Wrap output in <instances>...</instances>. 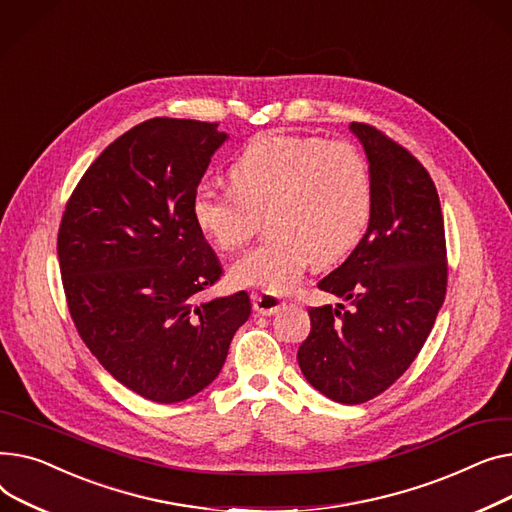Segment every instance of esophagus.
I'll return each instance as SVG.
<instances>
[{
  "instance_id": "1",
  "label": "esophagus",
  "mask_w": 512,
  "mask_h": 512,
  "mask_svg": "<svg viewBox=\"0 0 512 512\" xmlns=\"http://www.w3.org/2000/svg\"><path fill=\"white\" fill-rule=\"evenodd\" d=\"M252 306H254V312L260 316H273L283 308V302L277 295L252 293Z\"/></svg>"
}]
</instances>
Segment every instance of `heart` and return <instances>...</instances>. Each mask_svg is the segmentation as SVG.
Segmentation results:
<instances>
[{
	"mask_svg": "<svg viewBox=\"0 0 512 512\" xmlns=\"http://www.w3.org/2000/svg\"><path fill=\"white\" fill-rule=\"evenodd\" d=\"M231 188L202 186L192 219L223 252L242 250L266 215L268 235L237 260L231 279L270 295L291 291L310 264L347 256L372 217V177L359 150L343 140L260 136L229 167Z\"/></svg>",
	"mask_w": 512,
	"mask_h": 512,
	"instance_id": "1",
	"label": "heart"
}]
</instances>
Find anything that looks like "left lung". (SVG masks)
I'll return each instance as SVG.
<instances>
[{"label":"left lung","instance_id":"8db88e82","mask_svg":"<svg viewBox=\"0 0 512 512\" xmlns=\"http://www.w3.org/2000/svg\"><path fill=\"white\" fill-rule=\"evenodd\" d=\"M372 177V217L349 258L318 287L343 304L310 308L297 351L306 380L328 399H374L422 351L446 295V244L430 173L409 150L368 124H349Z\"/></svg>","mask_w":512,"mask_h":512}]
</instances>
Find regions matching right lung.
Listing matches in <instances>:
<instances>
[{
	"label": "right lung",
	"instance_id": "1",
	"mask_svg": "<svg viewBox=\"0 0 512 512\" xmlns=\"http://www.w3.org/2000/svg\"><path fill=\"white\" fill-rule=\"evenodd\" d=\"M219 124L155 117L111 142L86 169L57 233L78 335L136 395L179 403L213 382L252 312L239 291L194 306L223 268L192 219Z\"/></svg>",
	"mask_w": 512,
	"mask_h": 512
}]
</instances>
